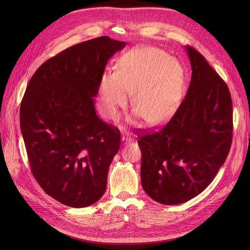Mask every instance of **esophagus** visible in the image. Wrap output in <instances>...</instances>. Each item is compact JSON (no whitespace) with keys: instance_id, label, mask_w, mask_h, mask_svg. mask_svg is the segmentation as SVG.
<instances>
[{"instance_id":"1","label":"esophagus","mask_w":250,"mask_h":250,"mask_svg":"<svg viewBox=\"0 0 250 250\" xmlns=\"http://www.w3.org/2000/svg\"><path fill=\"white\" fill-rule=\"evenodd\" d=\"M130 141H132V139H130L129 137H126V136H123L122 137V143L123 144H126V143H128Z\"/></svg>"}]
</instances>
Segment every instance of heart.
Listing matches in <instances>:
<instances>
[{
	"label": "heart",
	"instance_id": "b5f03b06",
	"mask_svg": "<svg viewBox=\"0 0 250 250\" xmlns=\"http://www.w3.org/2000/svg\"><path fill=\"white\" fill-rule=\"evenodd\" d=\"M185 72L181 64L162 49L140 46L117 61L116 72H106L99 84L103 114L115 120L135 90L136 115L150 124L165 122L177 109L182 97ZM130 123L135 124L134 120Z\"/></svg>",
	"mask_w": 250,
	"mask_h": 250
}]
</instances>
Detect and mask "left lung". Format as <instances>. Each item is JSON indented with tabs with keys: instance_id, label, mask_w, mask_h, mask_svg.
<instances>
[{
	"instance_id": "1",
	"label": "left lung",
	"mask_w": 250,
	"mask_h": 250,
	"mask_svg": "<svg viewBox=\"0 0 250 250\" xmlns=\"http://www.w3.org/2000/svg\"><path fill=\"white\" fill-rule=\"evenodd\" d=\"M186 49L191 80L186 98L160 130L140 133L144 190L163 205L204 191L226 161L232 144V98L226 83L193 47Z\"/></svg>"
}]
</instances>
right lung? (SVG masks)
<instances>
[{"label":"right lung","instance_id":"right-lung-1","mask_svg":"<svg viewBox=\"0 0 250 250\" xmlns=\"http://www.w3.org/2000/svg\"><path fill=\"white\" fill-rule=\"evenodd\" d=\"M125 46L108 36L75 44L44 62L26 87L20 127L31 172L65 206L93 205L106 189L121 133L97 116L94 97L108 60Z\"/></svg>","mask_w":250,"mask_h":250}]
</instances>
